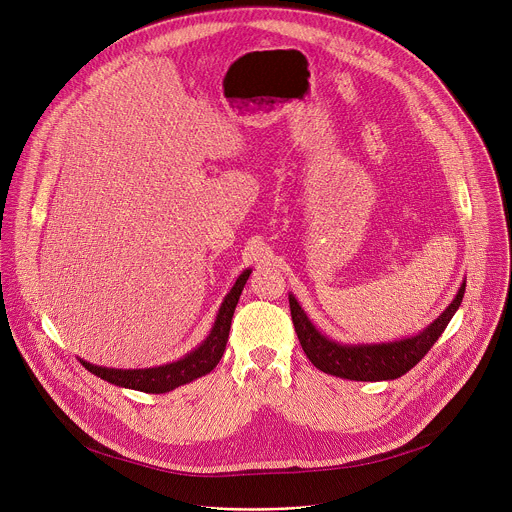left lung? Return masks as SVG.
<instances>
[{
	"label": "left lung",
	"mask_w": 512,
	"mask_h": 512,
	"mask_svg": "<svg viewBox=\"0 0 512 512\" xmlns=\"http://www.w3.org/2000/svg\"><path fill=\"white\" fill-rule=\"evenodd\" d=\"M464 291L466 279L452 304L415 336L377 344H348L328 338L314 326L294 294H289V310L300 344L316 369L348 381H393L411 371L442 336L462 304Z\"/></svg>",
	"instance_id": "left-lung-1"
}]
</instances>
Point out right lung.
<instances>
[{
	"label": "right lung",
	"mask_w": 512,
	"mask_h": 512,
	"mask_svg": "<svg viewBox=\"0 0 512 512\" xmlns=\"http://www.w3.org/2000/svg\"><path fill=\"white\" fill-rule=\"evenodd\" d=\"M249 275H251V269H245L237 277L235 285L225 296L221 308H218L216 320H214L208 336L202 340V344H198L194 350H190L182 358H178L174 362L160 364V367H152V369H107V367H97V364H91V362L79 358L81 364L89 373L101 377L103 381H107L111 385L141 391V393H156V395L174 391L176 387H182L186 383H192L194 379L208 375L216 367L218 360H221V356L227 348L231 320H233L235 308L241 298V291H243Z\"/></svg>",
	"instance_id": "1"
}]
</instances>
